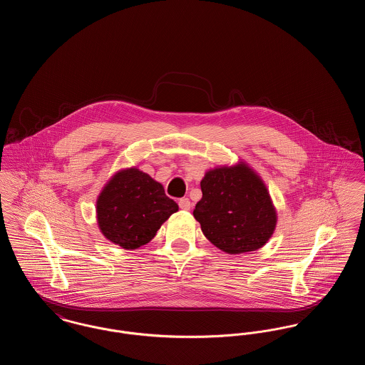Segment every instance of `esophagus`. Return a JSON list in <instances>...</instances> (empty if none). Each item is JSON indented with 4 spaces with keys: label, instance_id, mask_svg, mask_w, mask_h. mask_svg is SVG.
<instances>
[{
    "label": "esophagus",
    "instance_id": "obj_1",
    "mask_svg": "<svg viewBox=\"0 0 365 365\" xmlns=\"http://www.w3.org/2000/svg\"><path fill=\"white\" fill-rule=\"evenodd\" d=\"M179 208L183 209V210H190V200H189V198H182V200H179Z\"/></svg>",
    "mask_w": 365,
    "mask_h": 365
}]
</instances>
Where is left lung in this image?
<instances>
[{
    "label": "left lung",
    "instance_id": "1",
    "mask_svg": "<svg viewBox=\"0 0 365 365\" xmlns=\"http://www.w3.org/2000/svg\"><path fill=\"white\" fill-rule=\"evenodd\" d=\"M202 198L192 212L209 242L228 255L262 247L272 237L278 213L267 185L246 161L217 165L201 180Z\"/></svg>",
    "mask_w": 365,
    "mask_h": 365
}]
</instances>
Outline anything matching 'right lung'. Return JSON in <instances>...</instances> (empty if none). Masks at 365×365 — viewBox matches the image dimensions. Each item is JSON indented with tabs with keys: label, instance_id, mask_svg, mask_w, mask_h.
I'll list each match as a JSON object with an SVG mask.
<instances>
[{
	"label": "right lung",
	"instance_id": "obj_1",
	"mask_svg": "<svg viewBox=\"0 0 365 365\" xmlns=\"http://www.w3.org/2000/svg\"><path fill=\"white\" fill-rule=\"evenodd\" d=\"M178 210L163 185L137 167L112 175L96 202L101 234L125 250L150 242L161 225Z\"/></svg>",
	"mask_w": 365,
	"mask_h": 365
}]
</instances>
